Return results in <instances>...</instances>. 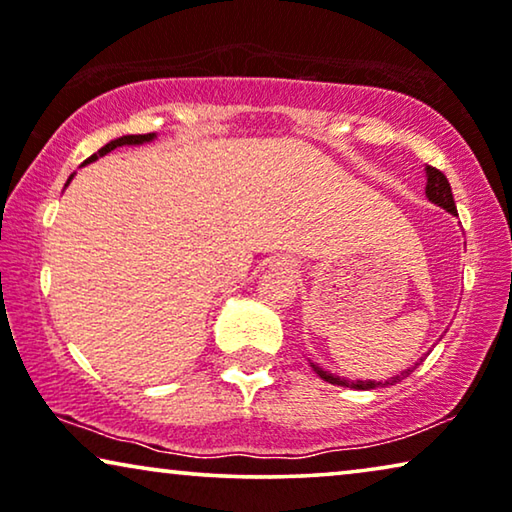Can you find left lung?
Returning a JSON list of instances; mask_svg holds the SVG:
<instances>
[{"label": "left lung", "instance_id": "1", "mask_svg": "<svg viewBox=\"0 0 512 512\" xmlns=\"http://www.w3.org/2000/svg\"><path fill=\"white\" fill-rule=\"evenodd\" d=\"M426 198H429L433 205H438V207H443V209H447V212L450 214H457V205H454V198H452V188H450V181H447V177L440 170H436V167H431V165H426ZM419 366V363H415V366L412 368H408V370H403L401 375H396V377H391V380H387V382H373V380H356V382H349V380H345V377H338V375H333V373H328V370H324V368H319V366H314L312 363V368H314V373H317L321 380L324 382H331V384H338V387H349V389H377V387H387V384H396V382H401V380H405V377H408L410 373H415V368Z\"/></svg>", "mask_w": 512, "mask_h": 512}]
</instances>
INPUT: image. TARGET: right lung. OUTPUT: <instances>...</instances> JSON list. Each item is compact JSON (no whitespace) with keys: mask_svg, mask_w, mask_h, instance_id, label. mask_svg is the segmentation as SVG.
<instances>
[{"mask_svg":"<svg viewBox=\"0 0 512 512\" xmlns=\"http://www.w3.org/2000/svg\"><path fill=\"white\" fill-rule=\"evenodd\" d=\"M153 137H156V132H149V135H123V137H118V139H111V142L104 144L100 151L93 153V156H90V158H86V163H83V165H88V163H93V160H97V158L107 156L109 151L118 149V146H125V144H144V142H151ZM69 179H72V177H69ZM67 184H69V181H67Z\"/></svg>","mask_w":512,"mask_h":512,"instance_id":"obj_1","label":"right lung"}]
</instances>
